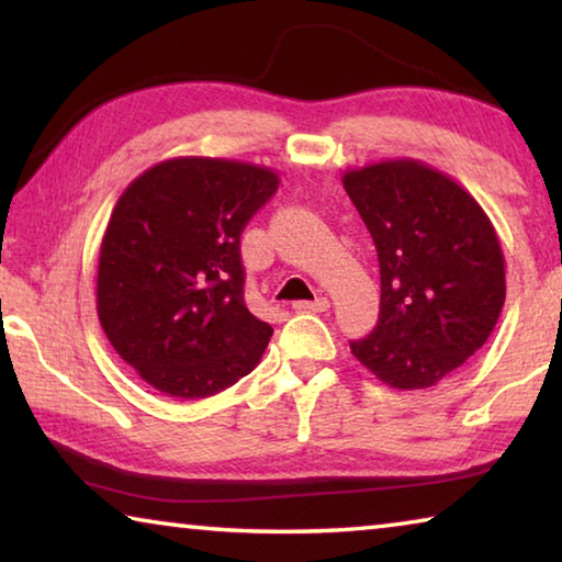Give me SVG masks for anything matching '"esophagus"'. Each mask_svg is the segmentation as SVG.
Here are the masks:
<instances>
[{"label": "esophagus", "instance_id": "esophagus-1", "mask_svg": "<svg viewBox=\"0 0 562 562\" xmlns=\"http://www.w3.org/2000/svg\"><path fill=\"white\" fill-rule=\"evenodd\" d=\"M294 310H300V312H325V310H329V300L317 297L312 302H294Z\"/></svg>", "mask_w": 562, "mask_h": 562}]
</instances>
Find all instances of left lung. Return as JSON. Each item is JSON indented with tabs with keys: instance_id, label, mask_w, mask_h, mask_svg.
Listing matches in <instances>:
<instances>
[{
	"instance_id": "1",
	"label": "left lung",
	"mask_w": 562,
	"mask_h": 562,
	"mask_svg": "<svg viewBox=\"0 0 562 562\" xmlns=\"http://www.w3.org/2000/svg\"><path fill=\"white\" fill-rule=\"evenodd\" d=\"M382 274L379 322L349 349L379 382L436 386L491 337L506 302V260L491 217L451 176L414 158L345 170Z\"/></svg>"
}]
</instances>
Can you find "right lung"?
Segmentation results:
<instances>
[{"label": "right lung", "instance_id": "obj_1", "mask_svg": "<svg viewBox=\"0 0 562 562\" xmlns=\"http://www.w3.org/2000/svg\"><path fill=\"white\" fill-rule=\"evenodd\" d=\"M278 186L272 168L180 156L121 193L101 240L97 312L156 392L205 398L260 364L272 327L245 304L240 235Z\"/></svg>", "mask_w": 562, "mask_h": 562}]
</instances>
